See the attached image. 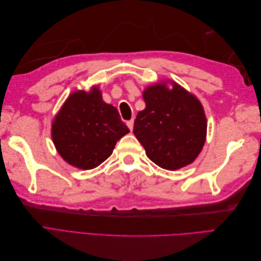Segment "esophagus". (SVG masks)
Instances as JSON below:
<instances>
[{"instance_id":"1","label":"esophagus","mask_w":261,"mask_h":261,"mask_svg":"<svg viewBox=\"0 0 261 261\" xmlns=\"http://www.w3.org/2000/svg\"><path fill=\"white\" fill-rule=\"evenodd\" d=\"M127 126H128V128L130 129V130H133V128H134V120H130V121H128L127 123Z\"/></svg>"}]
</instances>
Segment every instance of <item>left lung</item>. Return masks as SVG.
<instances>
[{
	"mask_svg": "<svg viewBox=\"0 0 261 261\" xmlns=\"http://www.w3.org/2000/svg\"><path fill=\"white\" fill-rule=\"evenodd\" d=\"M143 98L146 108L138 112L133 132L147 156L170 171L193 163L207 137V118L198 98L170 80L148 86Z\"/></svg>",
	"mask_w": 261,
	"mask_h": 261,
	"instance_id": "1",
	"label": "left lung"
}]
</instances>
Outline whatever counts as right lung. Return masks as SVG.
<instances>
[{
    "mask_svg": "<svg viewBox=\"0 0 261 261\" xmlns=\"http://www.w3.org/2000/svg\"><path fill=\"white\" fill-rule=\"evenodd\" d=\"M128 133L116 108L102 99L98 86L70 93L53 118L51 128L59 154L81 170H91L105 162L117 140Z\"/></svg>",
    "mask_w": 261,
    "mask_h": 261,
    "instance_id": "1",
    "label": "right lung"
}]
</instances>
